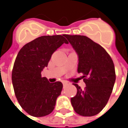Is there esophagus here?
<instances>
[{"label":"esophagus","mask_w":128,"mask_h":128,"mask_svg":"<svg viewBox=\"0 0 128 128\" xmlns=\"http://www.w3.org/2000/svg\"><path fill=\"white\" fill-rule=\"evenodd\" d=\"M62 85H63V87H66L68 85V82L66 81H63L62 82Z\"/></svg>","instance_id":"esophagus-1"}]
</instances>
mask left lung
Instances as JSON below:
<instances>
[{
  "label": "left lung",
  "mask_w": 128,
  "mask_h": 128,
  "mask_svg": "<svg viewBox=\"0 0 128 128\" xmlns=\"http://www.w3.org/2000/svg\"><path fill=\"white\" fill-rule=\"evenodd\" d=\"M78 55V72L83 74L86 88L78 84L76 96L70 99L72 106L82 116L98 114L106 106L116 82L112 60L99 44L84 36L64 35Z\"/></svg>",
  "instance_id": "1"
}]
</instances>
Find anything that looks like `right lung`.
Returning <instances> with one entry per match:
<instances>
[{"label":"right lung","instance_id":"1","mask_svg":"<svg viewBox=\"0 0 128 128\" xmlns=\"http://www.w3.org/2000/svg\"><path fill=\"white\" fill-rule=\"evenodd\" d=\"M63 36L38 38L18 53L12 68V86L19 104L30 116L42 117L51 113L61 93V82L50 83L41 77V72L48 66L52 53L63 43H68Z\"/></svg>","mask_w":128,"mask_h":128}]
</instances>
